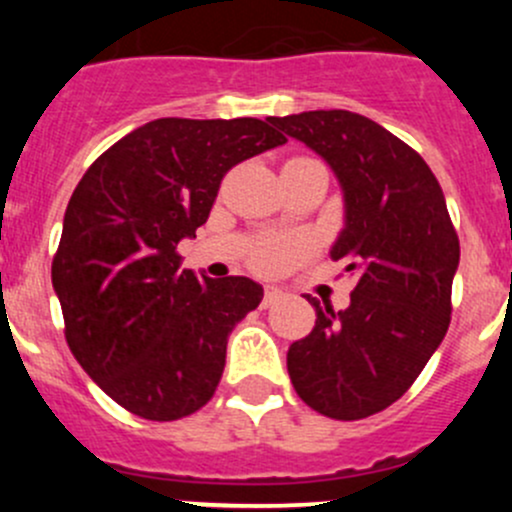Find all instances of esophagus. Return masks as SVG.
<instances>
[{"label": "esophagus", "mask_w": 512, "mask_h": 512, "mask_svg": "<svg viewBox=\"0 0 512 512\" xmlns=\"http://www.w3.org/2000/svg\"><path fill=\"white\" fill-rule=\"evenodd\" d=\"M280 297H282V289L280 287L267 285L265 287V297H262V304H265V307H267V304H275Z\"/></svg>", "instance_id": "obj_1"}]
</instances>
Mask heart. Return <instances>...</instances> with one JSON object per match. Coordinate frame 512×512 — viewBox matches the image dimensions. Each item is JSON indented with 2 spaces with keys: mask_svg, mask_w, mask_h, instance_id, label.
Here are the masks:
<instances>
[{
  "mask_svg": "<svg viewBox=\"0 0 512 512\" xmlns=\"http://www.w3.org/2000/svg\"><path fill=\"white\" fill-rule=\"evenodd\" d=\"M299 160V158H294ZM307 245L302 240H265L252 252V265L260 272H280L304 255Z\"/></svg>",
  "mask_w": 512,
  "mask_h": 512,
  "instance_id": "obj_1",
  "label": "heart"
}]
</instances>
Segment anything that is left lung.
I'll use <instances>...</instances> for the list:
<instances>
[{"label": "left lung", "mask_w": 512, "mask_h": 512, "mask_svg": "<svg viewBox=\"0 0 512 512\" xmlns=\"http://www.w3.org/2000/svg\"><path fill=\"white\" fill-rule=\"evenodd\" d=\"M337 175L344 227L334 262L354 272L347 309L307 297L314 329L287 352L294 391L337 421L379 414L409 391L443 342L461 247L436 175L414 148L352 111L267 118Z\"/></svg>", "instance_id": "obj_1"}]
</instances>
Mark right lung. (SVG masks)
<instances>
[{"label":"right lung","instance_id":"obj_1","mask_svg":"<svg viewBox=\"0 0 512 512\" xmlns=\"http://www.w3.org/2000/svg\"><path fill=\"white\" fill-rule=\"evenodd\" d=\"M282 143L260 118H158L76 185L51 285L71 354L131 414L175 421L213 399L227 334L265 289L180 270L175 247L208 220L232 165Z\"/></svg>","mask_w":512,"mask_h":512}]
</instances>
